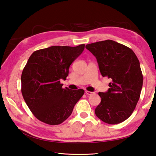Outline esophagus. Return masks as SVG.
Wrapping results in <instances>:
<instances>
[{
  "label": "esophagus",
  "instance_id": "obj_1",
  "mask_svg": "<svg viewBox=\"0 0 156 156\" xmlns=\"http://www.w3.org/2000/svg\"><path fill=\"white\" fill-rule=\"evenodd\" d=\"M85 94H87V95H92V94H94V92H90V91H88V90H86V91H85Z\"/></svg>",
  "mask_w": 156,
  "mask_h": 156
}]
</instances>
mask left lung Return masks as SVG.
<instances>
[{
    "instance_id": "left-lung-1",
    "label": "left lung",
    "mask_w": 156,
    "mask_h": 156,
    "mask_svg": "<svg viewBox=\"0 0 156 156\" xmlns=\"http://www.w3.org/2000/svg\"><path fill=\"white\" fill-rule=\"evenodd\" d=\"M95 56L103 77L110 79L108 91L99 92L101 101L96 115L108 124H117L131 115L139 100L143 76L139 61L127 46L111 40L86 45Z\"/></svg>"
}]
</instances>
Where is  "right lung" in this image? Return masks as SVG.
<instances>
[{
	"label": "right lung",
	"instance_id": "obj_1",
	"mask_svg": "<svg viewBox=\"0 0 156 156\" xmlns=\"http://www.w3.org/2000/svg\"><path fill=\"white\" fill-rule=\"evenodd\" d=\"M84 45H55L30 55L21 75V92L37 119L58 125L72 114L84 91L63 88L60 79H66L70 65L83 53Z\"/></svg>",
	"mask_w": 156,
	"mask_h": 156
}]
</instances>
